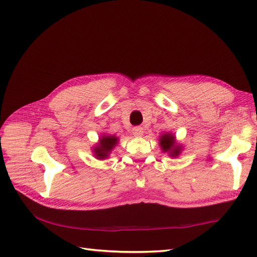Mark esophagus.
<instances>
[{"mask_svg":"<svg viewBox=\"0 0 257 257\" xmlns=\"http://www.w3.org/2000/svg\"><path fill=\"white\" fill-rule=\"evenodd\" d=\"M143 133H144V130L141 126H136V127L133 128V134L135 136H142Z\"/></svg>","mask_w":257,"mask_h":257,"instance_id":"obj_1","label":"esophagus"}]
</instances>
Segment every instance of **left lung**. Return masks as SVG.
Returning <instances> with one entry per match:
<instances>
[{"label":"left lung","instance_id":"8db88e82","mask_svg":"<svg viewBox=\"0 0 257 257\" xmlns=\"http://www.w3.org/2000/svg\"><path fill=\"white\" fill-rule=\"evenodd\" d=\"M160 145L162 147L163 151L168 152L170 154V157H177L181 150L180 146L176 145L175 136H173L172 134L162 135L160 139Z\"/></svg>","mask_w":257,"mask_h":257}]
</instances>
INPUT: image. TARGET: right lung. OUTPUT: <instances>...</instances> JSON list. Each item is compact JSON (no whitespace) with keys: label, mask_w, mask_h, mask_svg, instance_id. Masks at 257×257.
Listing matches in <instances>:
<instances>
[{"label":"right lung","mask_w":257,"mask_h":257,"mask_svg":"<svg viewBox=\"0 0 257 257\" xmlns=\"http://www.w3.org/2000/svg\"><path fill=\"white\" fill-rule=\"evenodd\" d=\"M118 144V138L114 136H104L99 141L98 147L95 148V155L97 159H106L108 154L113 149V147Z\"/></svg>","instance_id":"obj_1"}]
</instances>
